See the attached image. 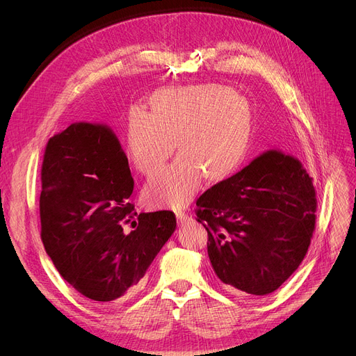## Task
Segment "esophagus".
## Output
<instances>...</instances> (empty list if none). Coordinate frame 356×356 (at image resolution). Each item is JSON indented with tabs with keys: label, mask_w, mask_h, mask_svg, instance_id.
<instances>
[{
	"label": "esophagus",
	"mask_w": 356,
	"mask_h": 356,
	"mask_svg": "<svg viewBox=\"0 0 356 356\" xmlns=\"http://www.w3.org/2000/svg\"><path fill=\"white\" fill-rule=\"evenodd\" d=\"M177 218H178V224H179V225H184V224L191 221V217L188 216V214H184V213H178V214H177Z\"/></svg>",
	"instance_id": "esophagus-1"
}]
</instances>
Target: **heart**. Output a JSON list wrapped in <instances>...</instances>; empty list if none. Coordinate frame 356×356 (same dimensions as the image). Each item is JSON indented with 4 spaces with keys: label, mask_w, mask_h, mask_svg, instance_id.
<instances>
[{
    "label": "heart",
    "mask_w": 356,
    "mask_h": 356,
    "mask_svg": "<svg viewBox=\"0 0 356 356\" xmlns=\"http://www.w3.org/2000/svg\"><path fill=\"white\" fill-rule=\"evenodd\" d=\"M254 115L240 93L218 85L165 89L152 95L149 113L134 109L128 118V152L135 170L151 178L172 154L177 161L143 191L154 208L181 210L202 178L218 182L243 161L253 134Z\"/></svg>",
    "instance_id": "b5f03b06"
}]
</instances>
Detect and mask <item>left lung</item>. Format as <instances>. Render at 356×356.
Instances as JSON below:
<instances>
[{"label":"left lung","instance_id":"obj_1","mask_svg":"<svg viewBox=\"0 0 356 356\" xmlns=\"http://www.w3.org/2000/svg\"><path fill=\"white\" fill-rule=\"evenodd\" d=\"M315 213L312 178L299 159L277 149L263 152L197 200L208 257L234 295H268L293 275L307 253Z\"/></svg>","mask_w":356,"mask_h":356}]
</instances>
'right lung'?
I'll return each mask as SVG.
<instances>
[{"instance_id":"1","label":"right lung","mask_w":356,"mask_h":356,"mask_svg":"<svg viewBox=\"0 0 356 356\" xmlns=\"http://www.w3.org/2000/svg\"><path fill=\"white\" fill-rule=\"evenodd\" d=\"M129 162L113 131L77 122L54 135L41 166V240L58 273L99 303L129 296L168 238L172 211L140 213ZM131 223V234L122 227Z\"/></svg>"}]
</instances>
